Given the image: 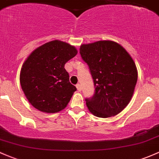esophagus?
Segmentation results:
<instances>
[{
	"label": "esophagus",
	"instance_id": "1",
	"mask_svg": "<svg viewBox=\"0 0 159 159\" xmlns=\"http://www.w3.org/2000/svg\"><path fill=\"white\" fill-rule=\"evenodd\" d=\"M76 89H77L78 91H79V92L81 91V86H80V84H76Z\"/></svg>",
	"mask_w": 159,
	"mask_h": 159
}]
</instances>
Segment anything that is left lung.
<instances>
[{"label":"left lung","instance_id":"obj_1","mask_svg":"<svg viewBox=\"0 0 159 159\" xmlns=\"http://www.w3.org/2000/svg\"><path fill=\"white\" fill-rule=\"evenodd\" d=\"M80 53L93 76L95 93L86 98V105L98 117H110L122 111L134 93L137 69L134 60L113 41L82 45Z\"/></svg>","mask_w":159,"mask_h":159}]
</instances>
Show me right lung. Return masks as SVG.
Segmentation results:
<instances>
[{"instance_id": "obj_1", "label": "right lung", "mask_w": 159, "mask_h": 159, "mask_svg": "<svg viewBox=\"0 0 159 159\" xmlns=\"http://www.w3.org/2000/svg\"><path fill=\"white\" fill-rule=\"evenodd\" d=\"M77 54L74 46L59 40L37 48L23 63L22 89L35 108L45 113L64 109L76 88L70 83L64 65Z\"/></svg>"}]
</instances>
